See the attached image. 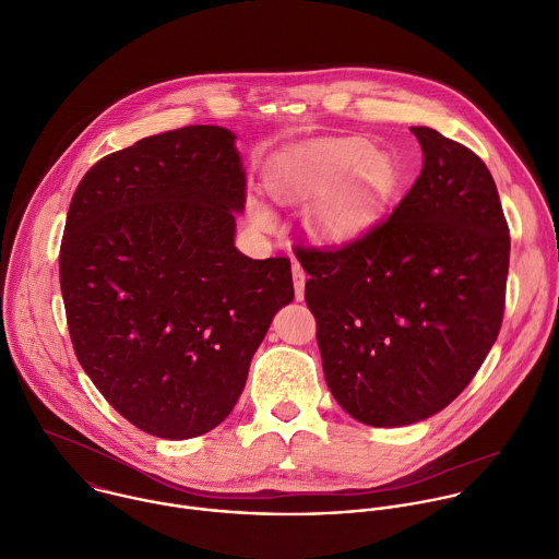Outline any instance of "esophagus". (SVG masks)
<instances>
[{
	"label": "esophagus",
	"instance_id": "esophagus-1",
	"mask_svg": "<svg viewBox=\"0 0 559 559\" xmlns=\"http://www.w3.org/2000/svg\"><path fill=\"white\" fill-rule=\"evenodd\" d=\"M293 284H295V299L301 301L304 299V288H306V273L297 262L293 264Z\"/></svg>",
	"mask_w": 559,
	"mask_h": 559
}]
</instances>
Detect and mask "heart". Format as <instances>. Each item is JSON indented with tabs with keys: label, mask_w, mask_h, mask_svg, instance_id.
<instances>
[{
	"label": "heart",
	"mask_w": 559,
	"mask_h": 559,
	"mask_svg": "<svg viewBox=\"0 0 559 559\" xmlns=\"http://www.w3.org/2000/svg\"><path fill=\"white\" fill-rule=\"evenodd\" d=\"M271 192L286 203H310L306 225L323 242H347L367 231L380 216L393 186L384 155L362 140L310 142L275 162ZM249 216L260 229L277 225L273 212L249 199Z\"/></svg>",
	"instance_id": "b5f03b06"
}]
</instances>
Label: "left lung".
<instances>
[{
	"label": "left lung",
	"mask_w": 559,
	"mask_h": 559,
	"mask_svg": "<svg viewBox=\"0 0 559 559\" xmlns=\"http://www.w3.org/2000/svg\"><path fill=\"white\" fill-rule=\"evenodd\" d=\"M411 133L421 173L393 214L341 249H297L328 389L376 428L445 408L504 308L509 229L487 166L435 129Z\"/></svg>",
	"instance_id": "left-lung-1"
}]
</instances>
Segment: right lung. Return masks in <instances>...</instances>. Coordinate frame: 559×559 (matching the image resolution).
Returning a JSON list of instances; mask_svg holds the SVG:
<instances>
[{"instance_id": "right-lung-1", "label": "right lung", "mask_w": 559, "mask_h": 559, "mask_svg": "<svg viewBox=\"0 0 559 559\" xmlns=\"http://www.w3.org/2000/svg\"><path fill=\"white\" fill-rule=\"evenodd\" d=\"M245 212L236 133L186 127L100 159L79 183L61 245L74 352L140 430L192 439L236 406L290 260L234 245Z\"/></svg>"}]
</instances>
